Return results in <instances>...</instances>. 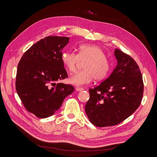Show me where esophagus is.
Masks as SVG:
<instances>
[{
    "label": "esophagus",
    "instance_id": "esophagus-1",
    "mask_svg": "<svg viewBox=\"0 0 157 157\" xmlns=\"http://www.w3.org/2000/svg\"><path fill=\"white\" fill-rule=\"evenodd\" d=\"M75 89H76L77 91H82L84 90V88H82V87H77L75 88Z\"/></svg>",
    "mask_w": 157,
    "mask_h": 157
}]
</instances>
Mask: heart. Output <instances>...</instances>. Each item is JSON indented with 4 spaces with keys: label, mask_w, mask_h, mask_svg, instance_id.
Here are the masks:
<instances>
[{
    "label": "heart",
    "mask_w": 157,
    "mask_h": 157,
    "mask_svg": "<svg viewBox=\"0 0 157 157\" xmlns=\"http://www.w3.org/2000/svg\"><path fill=\"white\" fill-rule=\"evenodd\" d=\"M61 60L66 68L75 72L80 61H86L82 70L70 78V82L81 86L88 84L94 78L101 80L107 77L111 69L110 61L104 51L94 44H83L78 48V54L71 52H64Z\"/></svg>",
    "instance_id": "b5f03b06"
}]
</instances>
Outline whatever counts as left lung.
Masks as SVG:
<instances>
[{
  "mask_svg": "<svg viewBox=\"0 0 157 157\" xmlns=\"http://www.w3.org/2000/svg\"><path fill=\"white\" fill-rule=\"evenodd\" d=\"M114 55L117 65L109 77L89 89L90 98L85 110L89 121L98 127L123 121L139 107L143 96V77L137 63L117 48Z\"/></svg>",
  "mask_w": 157,
  "mask_h": 157,
  "instance_id": "1",
  "label": "left lung"
}]
</instances>
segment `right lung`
Listing matches in <instances>:
<instances>
[{
    "label": "right lung",
    "instance_id": "right-lung-1",
    "mask_svg": "<svg viewBox=\"0 0 157 157\" xmlns=\"http://www.w3.org/2000/svg\"><path fill=\"white\" fill-rule=\"evenodd\" d=\"M68 37L48 36L36 42L21 57L18 65L16 90L25 108L40 118L53 115L75 88L56 84L68 77L61 60Z\"/></svg>",
    "mask_w": 157,
    "mask_h": 157
}]
</instances>
